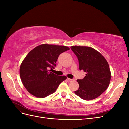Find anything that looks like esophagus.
<instances>
[{
    "mask_svg": "<svg viewBox=\"0 0 129 129\" xmlns=\"http://www.w3.org/2000/svg\"><path fill=\"white\" fill-rule=\"evenodd\" d=\"M67 80L69 82H72L74 81L73 79H69V78H67Z\"/></svg>",
    "mask_w": 129,
    "mask_h": 129,
    "instance_id": "obj_1",
    "label": "esophagus"
}]
</instances>
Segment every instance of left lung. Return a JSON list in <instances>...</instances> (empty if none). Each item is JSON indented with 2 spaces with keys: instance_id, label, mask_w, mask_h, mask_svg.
<instances>
[{
  "instance_id": "obj_1",
  "label": "left lung",
  "mask_w": 129,
  "mask_h": 129,
  "mask_svg": "<svg viewBox=\"0 0 129 129\" xmlns=\"http://www.w3.org/2000/svg\"><path fill=\"white\" fill-rule=\"evenodd\" d=\"M71 48L77 57L80 70L86 72L83 79L77 80L79 88L75 94L85 100H93L108 88L111 72L104 56L90 47L72 46Z\"/></svg>"
}]
</instances>
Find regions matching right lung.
I'll list each match as a JSON object with an SVG mask.
<instances>
[{
	"label": "right lung",
	"instance_id": "right-lung-1",
	"mask_svg": "<svg viewBox=\"0 0 129 129\" xmlns=\"http://www.w3.org/2000/svg\"><path fill=\"white\" fill-rule=\"evenodd\" d=\"M69 49L67 46L45 44L37 46L27 54L20 65V76L30 94L44 98L55 92L67 79L50 71L56 66L60 54Z\"/></svg>",
	"mask_w": 129,
	"mask_h": 129
}]
</instances>
